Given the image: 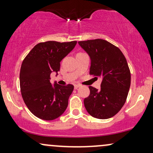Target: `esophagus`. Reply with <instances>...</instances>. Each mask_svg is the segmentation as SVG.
Here are the masks:
<instances>
[{
  "instance_id": "obj_1",
  "label": "esophagus",
  "mask_w": 153,
  "mask_h": 153,
  "mask_svg": "<svg viewBox=\"0 0 153 153\" xmlns=\"http://www.w3.org/2000/svg\"><path fill=\"white\" fill-rule=\"evenodd\" d=\"M80 85H79V84H75L74 85V88H75V89H77V88H78L79 87H80Z\"/></svg>"
}]
</instances>
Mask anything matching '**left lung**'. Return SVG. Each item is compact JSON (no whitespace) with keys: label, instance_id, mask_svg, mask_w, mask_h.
I'll use <instances>...</instances> for the list:
<instances>
[{"label":"left lung","instance_id":"obj_1","mask_svg":"<svg viewBox=\"0 0 153 153\" xmlns=\"http://www.w3.org/2000/svg\"><path fill=\"white\" fill-rule=\"evenodd\" d=\"M78 43L91 57L89 74L102 78L101 90L89 86L90 94L84 99L85 108L95 118H111L121 110L129 93L131 73L127 59L118 47L106 40Z\"/></svg>","mask_w":153,"mask_h":153}]
</instances>
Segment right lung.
<instances>
[{
  "label": "right lung",
  "instance_id": "right-lung-1",
  "mask_svg": "<svg viewBox=\"0 0 153 153\" xmlns=\"http://www.w3.org/2000/svg\"><path fill=\"white\" fill-rule=\"evenodd\" d=\"M76 41H48L35 45L23 60L20 88L24 103L38 118L53 120L66 110L73 92L72 84L52 86L50 74L59 71L60 61L73 50Z\"/></svg>",
  "mask_w": 153,
  "mask_h": 153
}]
</instances>
